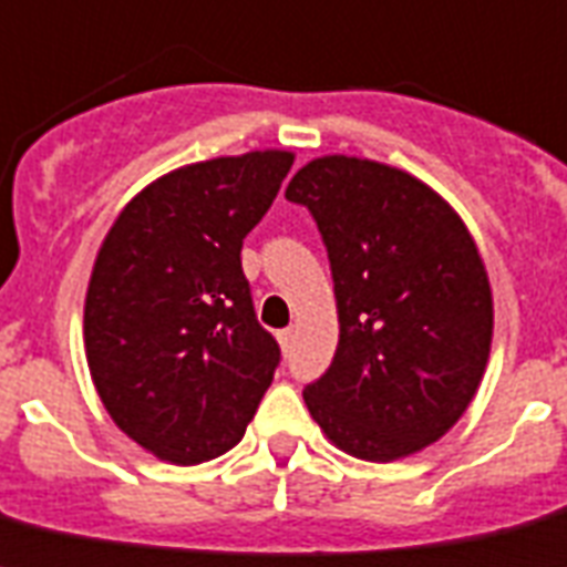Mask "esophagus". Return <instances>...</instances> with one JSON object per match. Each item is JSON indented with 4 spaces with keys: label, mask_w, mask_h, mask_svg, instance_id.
I'll return each instance as SVG.
<instances>
[{
    "label": "esophagus",
    "mask_w": 567,
    "mask_h": 567,
    "mask_svg": "<svg viewBox=\"0 0 567 567\" xmlns=\"http://www.w3.org/2000/svg\"><path fill=\"white\" fill-rule=\"evenodd\" d=\"M278 341H280V347H284V350H289V347H292V341H295V330H292V327H289V330H280L278 332Z\"/></svg>",
    "instance_id": "obj_1"
}]
</instances>
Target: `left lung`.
<instances>
[{
	"mask_svg": "<svg viewBox=\"0 0 567 567\" xmlns=\"http://www.w3.org/2000/svg\"><path fill=\"white\" fill-rule=\"evenodd\" d=\"M287 200L307 206L330 258L338 350L303 386L341 450L393 462L442 439L491 355L493 301L471 231L433 188L372 159H312Z\"/></svg>",
	"mask_w": 567,
	"mask_h": 567,
	"instance_id": "8db88e82",
	"label": "left lung"
}]
</instances>
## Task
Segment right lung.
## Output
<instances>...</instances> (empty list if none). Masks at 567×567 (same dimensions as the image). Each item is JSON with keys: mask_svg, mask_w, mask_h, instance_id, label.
Here are the masks:
<instances>
[{"mask_svg": "<svg viewBox=\"0 0 567 567\" xmlns=\"http://www.w3.org/2000/svg\"><path fill=\"white\" fill-rule=\"evenodd\" d=\"M289 166V152H251L177 168L120 212L96 255L91 379L117 427L166 462L224 456L272 384L280 347L255 316L240 249Z\"/></svg>", "mask_w": 567, "mask_h": 567, "instance_id": "1", "label": "right lung"}]
</instances>
